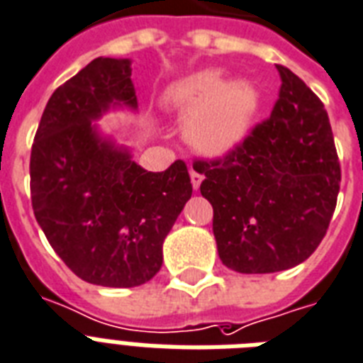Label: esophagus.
Masks as SVG:
<instances>
[{"label": "esophagus", "instance_id": "obj_1", "mask_svg": "<svg viewBox=\"0 0 363 363\" xmlns=\"http://www.w3.org/2000/svg\"><path fill=\"white\" fill-rule=\"evenodd\" d=\"M202 179H204L202 174L196 172V170H191V184H193V189H199L200 184H202Z\"/></svg>", "mask_w": 363, "mask_h": 363}]
</instances>
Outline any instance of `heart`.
Segmentation results:
<instances>
[{"label": "heart", "mask_w": 363, "mask_h": 363, "mask_svg": "<svg viewBox=\"0 0 363 363\" xmlns=\"http://www.w3.org/2000/svg\"><path fill=\"white\" fill-rule=\"evenodd\" d=\"M168 101L191 116V135L204 153L219 155L249 135L259 94L249 84L227 86L217 72H200L178 82Z\"/></svg>", "instance_id": "b5f03b06"}]
</instances>
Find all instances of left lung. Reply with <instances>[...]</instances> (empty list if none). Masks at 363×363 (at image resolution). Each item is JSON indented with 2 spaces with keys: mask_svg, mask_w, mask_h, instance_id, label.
I'll list each match as a JSON object with an SVG mask.
<instances>
[{
  "mask_svg": "<svg viewBox=\"0 0 363 363\" xmlns=\"http://www.w3.org/2000/svg\"><path fill=\"white\" fill-rule=\"evenodd\" d=\"M279 97L223 157L195 159L213 208L219 259L240 274H274L303 262L323 242L337 204L341 167L323 101L275 65Z\"/></svg>",
  "mask_w": 363,
  "mask_h": 363,
  "instance_id": "obj_1",
  "label": "left lung"
}]
</instances>
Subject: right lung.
<instances>
[{"label":"right lung","mask_w":363,"mask_h":363,"mask_svg":"<svg viewBox=\"0 0 363 363\" xmlns=\"http://www.w3.org/2000/svg\"><path fill=\"white\" fill-rule=\"evenodd\" d=\"M136 108L131 62L97 57L52 94L30 159L31 206L72 274L138 286L163 264V242L193 195L187 164L147 172L91 123L110 106Z\"/></svg>","instance_id":"right-lung-1"}]
</instances>
